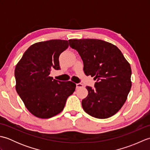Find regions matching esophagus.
<instances>
[{
  "instance_id": "1",
  "label": "esophagus",
  "mask_w": 150,
  "mask_h": 150,
  "mask_svg": "<svg viewBox=\"0 0 150 150\" xmlns=\"http://www.w3.org/2000/svg\"><path fill=\"white\" fill-rule=\"evenodd\" d=\"M76 86H77V89H79L80 88L83 87V85H82L81 83H77V84H76Z\"/></svg>"
}]
</instances>
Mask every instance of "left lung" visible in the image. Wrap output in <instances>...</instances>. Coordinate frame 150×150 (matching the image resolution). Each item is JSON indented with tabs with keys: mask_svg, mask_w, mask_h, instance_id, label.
Masks as SVG:
<instances>
[{
	"mask_svg": "<svg viewBox=\"0 0 150 150\" xmlns=\"http://www.w3.org/2000/svg\"><path fill=\"white\" fill-rule=\"evenodd\" d=\"M84 64L86 75L94 77L95 88L86 86L88 96L82 106L90 115L107 119L117 113L131 90L132 69L120 50L99 39H70Z\"/></svg>",
	"mask_w": 150,
	"mask_h": 150,
	"instance_id": "obj_1",
	"label": "left lung"
}]
</instances>
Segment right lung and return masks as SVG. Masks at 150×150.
I'll return each mask as SVG.
<instances>
[{"label":"right lung","instance_id":"add662e5","mask_svg":"<svg viewBox=\"0 0 150 150\" xmlns=\"http://www.w3.org/2000/svg\"><path fill=\"white\" fill-rule=\"evenodd\" d=\"M69 46L68 40H50L31 45L15 67L16 90L31 113L49 119L63 110L67 98L75 90L71 81L61 82L50 74L60 69V53Z\"/></svg>","mask_w":150,"mask_h":150}]
</instances>
